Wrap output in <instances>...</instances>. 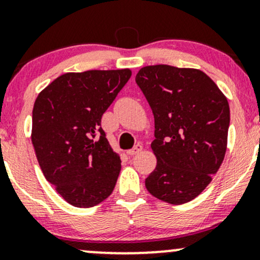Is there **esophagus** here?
I'll return each instance as SVG.
<instances>
[{"instance_id": "34e87169", "label": "esophagus", "mask_w": 260, "mask_h": 260, "mask_svg": "<svg viewBox=\"0 0 260 260\" xmlns=\"http://www.w3.org/2000/svg\"><path fill=\"white\" fill-rule=\"evenodd\" d=\"M141 151H142V145L141 144H136L135 146L133 147V149L127 150V155L134 156V155H136V153H139V152H141Z\"/></svg>"}]
</instances>
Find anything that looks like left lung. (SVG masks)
<instances>
[{"label": "left lung", "instance_id": "left-lung-1", "mask_svg": "<svg viewBox=\"0 0 260 260\" xmlns=\"http://www.w3.org/2000/svg\"><path fill=\"white\" fill-rule=\"evenodd\" d=\"M135 80L155 118L151 149L157 165L145 186L153 197L171 205L189 202L209 185L224 158L227 98L198 69L149 66Z\"/></svg>", "mask_w": 260, "mask_h": 260}]
</instances>
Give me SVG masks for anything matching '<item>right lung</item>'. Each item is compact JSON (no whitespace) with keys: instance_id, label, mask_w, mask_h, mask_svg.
<instances>
[{"instance_id":"right-lung-1","label":"right lung","mask_w":260,"mask_h":260,"mask_svg":"<svg viewBox=\"0 0 260 260\" xmlns=\"http://www.w3.org/2000/svg\"><path fill=\"white\" fill-rule=\"evenodd\" d=\"M131 77L130 69L66 73L41 91L32 113V144L42 172L74 207L108 198L121 169L102 116Z\"/></svg>"}]
</instances>
